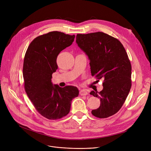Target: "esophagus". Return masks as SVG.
<instances>
[{
	"instance_id": "esophagus-1",
	"label": "esophagus",
	"mask_w": 151,
	"mask_h": 151,
	"mask_svg": "<svg viewBox=\"0 0 151 151\" xmlns=\"http://www.w3.org/2000/svg\"><path fill=\"white\" fill-rule=\"evenodd\" d=\"M80 94L81 95V96H87V95L88 94V92L86 89H81L80 91Z\"/></svg>"
}]
</instances>
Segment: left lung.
Instances as JSON below:
<instances>
[{
    "mask_svg": "<svg viewBox=\"0 0 151 151\" xmlns=\"http://www.w3.org/2000/svg\"><path fill=\"white\" fill-rule=\"evenodd\" d=\"M78 46L90 60L92 76L104 79V89L90 94L100 99V106L92 114L106 118L117 113L127 97L132 81V66L127 53L119 40L101 32L77 34Z\"/></svg>",
    "mask_w": 151,
    "mask_h": 151,
    "instance_id": "1",
    "label": "left lung"
}]
</instances>
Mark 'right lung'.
Segmentation results:
<instances>
[{
	"instance_id": "1",
	"label": "right lung",
	"mask_w": 151,
	"mask_h": 151,
	"mask_svg": "<svg viewBox=\"0 0 151 151\" xmlns=\"http://www.w3.org/2000/svg\"><path fill=\"white\" fill-rule=\"evenodd\" d=\"M75 37L58 31L50 32L36 37L25 54L22 74L26 92L37 111L48 119L67 116L71 100L79 95L76 87L60 88L51 82L52 74L58 68V54L72 44Z\"/></svg>"
}]
</instances>
